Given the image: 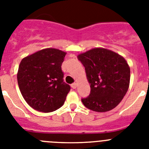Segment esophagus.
Instances as JSON below:
<instances>
[{"label":"esophagus","mask_w":149,"mask_h":149,"mask_svg":"<svg viewBox=\"0 0 149 149\" xmlns=\"http://www.w3.org/2000/svg\"><path fill=\"white\" fill-rule=\"evenodd\" d=\"M71 86H72V89H76V87H77V84H76V83H74V84H72V85H71Z\"/></svg>","instance_id":"obj_1"}]
</instances>
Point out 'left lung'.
<instances>
[{
  "label": "left lung",
  "mask_w": 149,
  "mask_h": 149,
  "mask_svg": "<svg viewBox=\"0 0 149 149\" xmlns=\"http://www.w3.org/2000/svg\"><path fill=\"white\" fill-rule=\"evenodd\" d=\"M77 59L85 67L90 94L81 99L86 107L95 112L115 108L125 95L130 84V67L118 54L96 48L81 54Z\"/></svg>",
  "instance_id": "8db88e82"
}]
</instances>
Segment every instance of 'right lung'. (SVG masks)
Masks as SVG:
<instances>
[{"label":"right lung","instance_id":"add662e5","mask_svg":"<svg viewBox=\"0 0 149 149\" xmlns=\"http://www.w3.org/2000/svg\"><path fill=\"white\" fill-rule=\"evenodd\" d=\"M66 53L45 48L22 59L17 80L23 98L34 110L53 112L65 102L70 86L63 81L61 65Z\"/></svg>","mask_w":149,"mask_h":149}]
</instances>
